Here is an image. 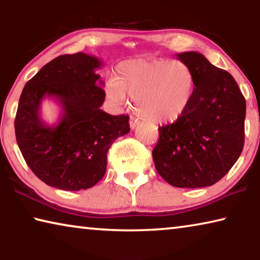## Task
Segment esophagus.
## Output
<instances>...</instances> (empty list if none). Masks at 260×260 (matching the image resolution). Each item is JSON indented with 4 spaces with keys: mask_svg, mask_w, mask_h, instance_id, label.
<instances>
[{
    "mask_svg": "<svg viewBox=\"0 0 260 260\" xmlns=\"http://www.w3.org/2000/svg\"><path fill=\"white\" fill-rule=\"evenodd\" d=\"M139 124H140V120L138 119V118H135V117H131L129 118V127H131V129L136 128V126H138Z\"/></svg>",
    "mask_w": 260,
    "mask_h": 260,
    "instance_id": "obj_1",
    "label": "esophagus"
}]
</instances>
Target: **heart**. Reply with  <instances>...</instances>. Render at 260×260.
<instances>
[{"label":"heart","instance_id":"b5f03b06","mask_svg":"<svg viewBox=\"0 0 260 260\" xmlns=\"http://www.w3.org/2000/svg\"><path fill=\"white\" fill-rule=\"evenodd\" d=\"M195 78L181 60L136 58L117 65L113 79L105 83V98L113 107L134 99L136 111L151 122L179 119L191 102Z\"/></svg>","mask_w":260,"mask_h":260}]
</instances>
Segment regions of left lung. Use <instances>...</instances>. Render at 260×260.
<instances>
[{
	"label": "left lung",
	"instance_id": "8db88e82",
	"mask_svg": "<svg viewBox=\"0 0 260 260\" xmlns=\"http://www.w3.org/2000/svg\"><path fill=\"white\" fill-rule=\"evenodd\" d=\"M177 57L192 70L195 88L186 112L173 124L159 127L153 162L171 186L209 187L225 177L241 155L245 100L232 74L201 52Z\"/></svg>",
	"mask_w": 260,
	"mask_h": 260
}]
</instances>
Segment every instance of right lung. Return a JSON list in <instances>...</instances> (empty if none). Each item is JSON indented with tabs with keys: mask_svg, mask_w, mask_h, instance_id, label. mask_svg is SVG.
<instances>
[{
	"mask_svg": "<svg viewBox=\"0 0 260 260\" xmlns=\"http://www.w3.org/2000/svg\"><path fill=\"white\" fill-rule=\"evenodd\" d=\"M100 58L83 52L61 55L26 82L15 119L17 144L26 164L48 186L77 191L95 186L107 171L111 144L129 132V117L101 107L105 93L96 70ZM52 98L62 112L56 125L41 118Z\"/></svg>",
	"mask_w": 260,
	"mask_h": 260,
	"instance_id": "1",
	"label": "right lung"
}]
</instances>
